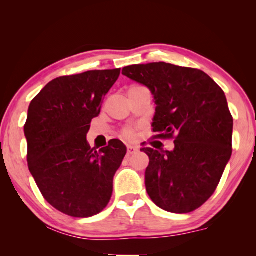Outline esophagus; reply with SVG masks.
Listing matches in <instances>:
<instances>
[{"mask_svg":"<svg viewBox=\"0 0 256 256\" xmlns=\"http://www.w3.org/2000/svg\"><path fill=\"white\" fill-rule=\"evenodd\" d=\"M138 151V148H136V146H128V156L136 154Z\"/></svg>","mask_w":256,"mask_h":256,"instance_id":"34e87169","label":"esophagus"}]
</instances>
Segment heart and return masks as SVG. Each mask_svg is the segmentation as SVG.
<instances>
[{"label": "heart", "instance_id": "heart-1", "mask_svg": "<svg viewBox=\"0 0 256 256\" xmlns=\"http://www.w3.org/2000/svg\"><path fill=\"white\" fill-rule=\"evenodd\" d=\"M122 136L125 138V140L132 141V140H136V133L132 128H125L124 131L122 132Z\"/></svg>", "mask_w": 256, "mask_h": 256}]
</instances>
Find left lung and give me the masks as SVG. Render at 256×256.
I'll return each instance as SVG.
<instances>
[{"label":"left lung","instance_id":"8db88e82","mask_svg":"<svg viewBox=\"0 0 256 256\" xmlns=\"http://www.w3.org/2000/svg\"><path fill=\"white\" fill-rule=\"evenodd\" d=\"M154 94V138L172 151L144 148L150 159L146 188L159 208L188 214L209 200L232 152V116L222 89L198 68L158 62L123 68Z\"/></svg>","mask_w":256,"mask_h":256}]
</instances>
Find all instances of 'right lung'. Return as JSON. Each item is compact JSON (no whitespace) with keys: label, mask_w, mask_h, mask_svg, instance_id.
<instances>
[{"label":"right lung","mask_w":256,"mask_h":256,"mask_svg":"<svg viewBox=\"0 0 256 256\" xmlns=\"http://www.w3.org/2000/svg\"><path fill=\"white\" fill-rule=\"evenodd\" d=\"M120 74L115 68L56 78L30 102L24 124L29 170L42 196L62 214L88 218L110 200L126 148L112 138L96 150L86 133Z\"/></svg>","instance_id":"1"}]
</instances>
